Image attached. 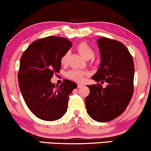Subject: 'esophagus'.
<instances>
[{
  "label": "esophagus",
  "mask_w": 151,
  "mask_h": 151,
  "mask_svg": "<svg viewBox=\"0 0 151 151\" xmlns=\"http://www.w3.org/2000/svg\"><path fill=\"white\" fill-rule=\"evenodd\" d=\"M83 86H84V85H83L82 84H77V88H81Z\"/></svg>",
  "instance_id": "esophagus-1"
}]
</instances>
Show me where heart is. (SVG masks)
<instances>
[{"instance_id": "b5f03b06", "label": "heart", "mask_w": 151, "mask_h": 151, "mask_svg": "<svg viewBox=\"0 0 151 151\" xmlns=\"http://www.w3.org/2000/svg\"><path fill=\"white\" fill-rule=\"evenodd\" d=\"M77 49L81 55L84 57L85 59H89L92 58L93 55V51L91 49V47L89 45L86 44V42H81L78 45ZM68 60V53L65 54L61 59V63L62 65H66ZM86 73L83 72V71L79 70H72L67 72V77L69 79L75 81H81L84 80V75Z\"/></svg>"}]
</instances>
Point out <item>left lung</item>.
I'll use <instances>...</instances> for the list:
<instances>
[{"mask_svg":"<svg viewBox=\"0 0 151 151\" xmlns=\"http://www.w3.org/2000/svg\"><path fill=\"white\" fill-rule=\"evenodd\" d=\"M101 63L91 77L96 81L108 83L87 85L86 111L91 119L106 122L116 119L127 108L133 93L134 64L129 50L123 43L107 37L97 40Z\"/></svg>","mask_w":151,"mask_h":151,"instance_id":"1","label":"left lung"}]
</instances>
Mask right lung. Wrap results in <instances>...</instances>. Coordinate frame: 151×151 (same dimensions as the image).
Returning <instances> with one entry per match:
<instances>
[{
    "mask_svg": "<svg viewBox=\"0 0 151 151\" xmlns=\"http://www.w3.org/2000/svg\"><path fill=\"white\" fill-rule=\"evenodd\" d=\"M72 46L66 38L49 36L30 44L20 58L19 87L26 105L42 120L53 121L63 116L69 96L77 87L67 79L59 86L51 82L53 74L61 69L62 58Z\"/></svg>",
    "mask_w": 151,
    "mask_h": 151,
    "instance_id": "obj_1",
    "label": "right lung"
}]
</instances>
